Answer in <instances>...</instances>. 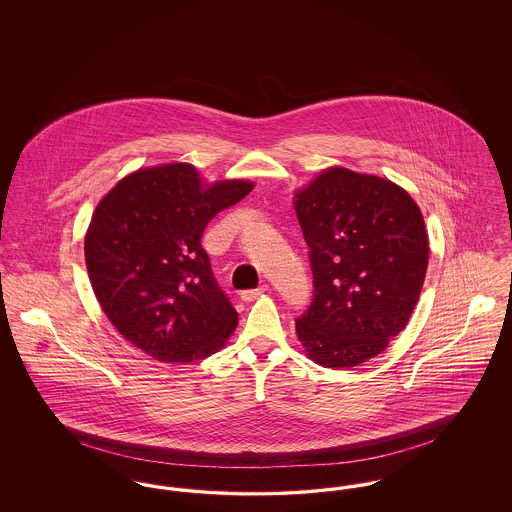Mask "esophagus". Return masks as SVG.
Returning a JSON list of instances; mask_svg holds the SVG:
<instances>
[{
    "label": "esophagus",
    "mask_w": 512,
    "mask_h": 512,
    "mask_svg": "<svg viewBox=\"0 0 512 512\" xmlns=\"http://www.w3.org/2000/svg\"><path fill=\"white\" fill-rule=\"evenodd\" d=\"M267 286H261V288H257V290H244V292L240 293V297H242V301H253V299H257L259 295H263V293L267 292Z\"/></svg>",
    "instance_id": "obj_1"
}]
</instances>
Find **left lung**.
<instances>
[{
    "label": "left lung",
    "instance_id": "left-lung-1",
    "mask_svg": "<svg viewBox=\"0 0 512 512\" xmlns=\"http://www.w3.org/2000/svg\"><path fill=\"white\" fill-rule=\"evenodd\" d=\"M295 197L313 270L297 338L324 368L361 365L407 326L418 301L430 251L422 213L390 180L340 167Z\"/></svg>",
    "mask_w": 512,
    "mask_h": 512
}]
</instances>
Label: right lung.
Instances as JSON below:
<instances>
[{
  "label": "right lung",
  "instance_id": "obj_1",
  "mask_svg": "<svg viewBox=\"0 0 512 512\" xmlns=\"http://www.w3.org/2000/svg\"><path fill=\"white\" fill-rule=\"evenodd\" d=\"M251 190L244 180L203 188L192 165L174 163L128 174L99 201L84 242L88 276L111 324L149 357L201 361L236 330L201 236Z\"/></svg>",
  "mask_w": 512,
  "mask_h": 512
}]
</instances>
